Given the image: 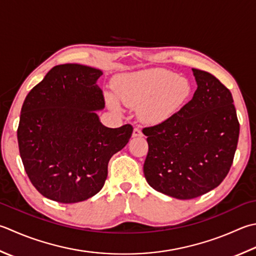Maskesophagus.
<instances>
[{
  "label": "esophagus",
  "instance_id": "34e87169",
  "mask_svg": "<svg viewBox=\"0 0 256 256\" xmlns=\"http://www.w3.org/2000/svg\"><path fill=\"white\" fill-rule=\"evenodd\" d=\"M132 135H133V138H138V136H143V133H142V131L138 128H135L133 130V134Z\"/></svg>",
  "mask_w": 256,
  "mask_h": 256
}]
</instances>
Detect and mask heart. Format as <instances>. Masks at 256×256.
Wrapping results in <instances>:
<instances>
[{
    "label": "heart",
    "instance_id": "heart-1",
    "mask_svg": "<svg viewBox=\"0 0 256 256\" xmlns=\"http://www.w3.org/2000/svg\"><path fill=\"white\" fill-rule=\"evenodd\" d=\"M116 98L128 108H138L140 118L150 124L166 121L192 93L188 78L166 68H146L122 74L114 83ZM108 102L118 108L115 101Z\"/></svg>",
    "mask_w": 256,
    "mask_h": 256
}]
</instances>
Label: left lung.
Returning <instances> with one entry per match:
<instances>
[{
  "mask_svg": "<svg viewBox=\"0 0 256 256\" xmlns=\"http://www.w3.org/2000/svg\"><path fill=\"white\" fill-rule=\"evenodd\" d=\"M191 101L154 126L143 128L150 186L178 200L201 196L226 176L236 151L240 123L230 90L211 73L192 68Z\"/></svg>",
  "mask_w": 256,
  "mask_h": 256,
  "instance_id": "obj_1",
  "label": "left lung"
}]
</instances>
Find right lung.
Returning <instances> with one entry per match:
<instances>
[{
    "mask_svg": "<svg viewBox=\"0 0 256 256\" xmlns=\"http://www.w3.org/2000/svg\"><path fill=\"white\" fill-rule=\"evenodd\" d=\"M102 74L81 64L56 65L24 100L20 155L34 188L55 202H82L101 191L110 158L133 133L131 124L110 128L100 122Z\"/></svg>",
    "mask_w": 256,
    "mask_h": 256,
    "instance_id": "add662e5",
    "label": "right lung"
}]
</instances>
